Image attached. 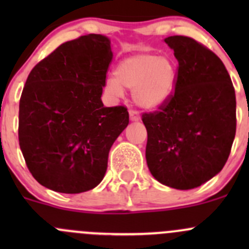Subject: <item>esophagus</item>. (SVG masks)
Masks as SVG:
<instances>
[{
	"label": "esophagus",
	"instance_id": "34e87169",
	"mask_svg": "<svg viewBox=\"0 0 249 249\" xmlns=\"http://www.w3.org/2000/svg\"><path fill=\"white\" fill-rule=\"evenodd\" d=\"M140 119V113L137 112V110H130V120H131V122H139Z\"/></svg>",
	"mask_w": 249,
	"mask_h": 249
}]
</instances>
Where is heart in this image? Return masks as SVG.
Segmentation results:
<instances>
[{
	"instance_id": "obj_1",
	"label": "heart",
	"mask_w": 249,
	"mask_h": 249,
	"mask_svg": "<svg viewBox=\"0 0 249 249\" xmlns=\"http://www.w3.org/2000/svg\"><path fill=\"white\" fill-rule=\"evenodd\" d=\"M177 82V66L167 54L142 52L125 57L114 70V78L106 80V91L122 96L132 90L135 104L145 109L161 106L171 97Z\"/></svg>"
}]
</instances>
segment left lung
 Masks as SVG:
<instances>
[{
    "instance_id": "1",
    "label": "left lung",
    "mask_w": 249,
    "mask_h": 249,
    "mask_svg": "<svg viewBox=\"0 0 249 249\" xmlns=\"http://www.w3.org/2000/svg\"><path fill=\"white\" fill-rule=\"evenodd\" d=\"M165 42L178 61L175 92L144 113L145 159L153 177L179 190L200 187L222 171L236 132V97L222 60L185 36Z\"/></svg>"
}]
</instances>
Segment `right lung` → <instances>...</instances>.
I'll return each instance as SVG.
<instances>
[{"label":"right lung","instance_id":"right-lung-1","mask_svg":"<svg viewBox=\"0 0 249 249\" xmlns=\"http://www.w3.org/2000/svg\"><path fill=\"white\" fill-rule=\"evenodd\" d=\"M110 41L85 35L62 43L32 69L19 104V144L43 187L78 194L100 184L108 153L129 124L124 106L105 107Z\"/></svg>","mask_w":249,"mask_h":249}]
</instances>
